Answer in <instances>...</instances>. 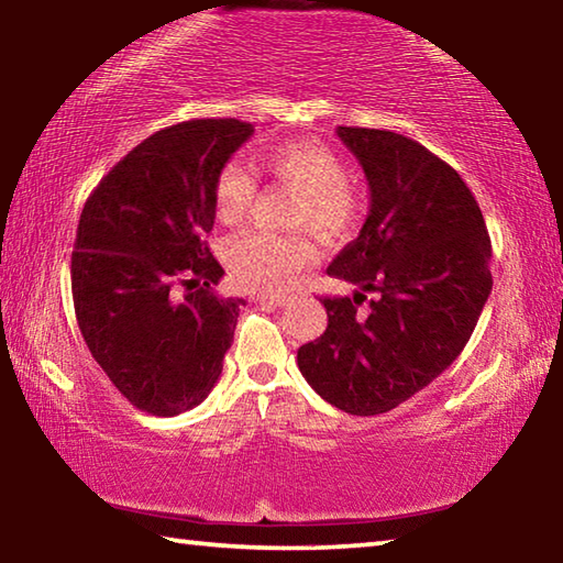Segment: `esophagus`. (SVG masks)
<instances>
[{
    "mask_svg": "<svg viewBox=\"0 0 563 563\" xmlns=\"http://www.w3.org/2000/svg\"><path fill=\"white\" fill-rule=\"evenodd\" d=\"M261 305H271V308H285V305L290 302V298H285V295H258Z\"/></svg>",
    "mask_w": 563,
    "mask_h": 563,
    "instance_id": "obj_1",
    "label": "esophagus"
}]
</instances>
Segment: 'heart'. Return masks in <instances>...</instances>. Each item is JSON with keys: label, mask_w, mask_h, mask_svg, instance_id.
I'll return each instance as SVG.
<instances>
[{"label": "heart", "mask_w": 563, "mask_h": 563, "mask_svg": "<svg viewBox=\"0 0 563 563\" xmlns=\"http://www.w3.org/2000/svg\"><path fill=\"white\" fill-rule=\"evenodd\" d=\"M258 166L278 184L292 188L290 228L312 231L322 243L338 245L357 233L365 198L347 180V164L330 146L312 139L285 141L263 151ZM255 198V180L241 164L221 168L213 188L218 221L241 223ZM318 261V247L305 235L245 233L225 247V263L235 285L258 292H285Z\"/></svg>", "instance_id": "heart-1"}]
</instances>
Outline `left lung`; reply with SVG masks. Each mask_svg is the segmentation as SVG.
<instances>
[{"mask_svg":"<svg viewBox=\"0 0 563 563\" xmlns=\"http://www.w3.org/2000/svg\"><path fill=\"white\" fill-rule=\"evenodd\" d=\"M335 133L365 170L369 213L328 275L357 290L322 298L328 328L298 350V367L325 402L369 417L460 357L492 292V243L472 190L432 151L395 131Z\"/></svg>","mask_w":563,"mask_h":563,"instance_id":"1","label":"left lung"}]
</instances>
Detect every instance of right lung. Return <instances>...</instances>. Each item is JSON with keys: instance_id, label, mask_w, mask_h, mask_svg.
<instances>
[{"instance_id": "obj_1", "label": "right lung", "mask_w": 563, "mask_h": 563, "mask_svg": "<svg viewBox=\"0 0 563 563\" xmlns=\"http://www.w3.org/2000/svg\"><path fill=\"white\" fill-rule=\"evenodd\" d=\"M253 133L238 119L176 123L129 151L76 228L71 292L84 342L113 387L156 417L201 405L223 373L241 298L206 238L221 168Z\"/></svg>"}]
</instances>
